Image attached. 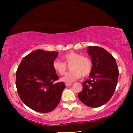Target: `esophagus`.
<instances>
[{
	"label": "esophagus",
	"mask_w": 133,
	"mask_h": 133,
	"mask_svg": "<svg viewBox=\"0 0 133 133\" xmlns=\"http://www.w3.org/2000/svg\"><path fill=\"white\" fill-rule=\"evenodd\" d=\"M72 85V83H65V85H66V87H69V86H71V85Z\"/></svg>",
	"instance_id": "obj_1"
}]
</instances>
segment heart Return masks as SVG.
<instances>
[{
    "mask_svg": "<svg viewBox=\"0 0 133 133\" xmlns=\"http://www.w3.org/2000/svg\"><path fill=\"white\" fill-rule=\"evenodd\" d=\"M65 63L70 65L71 70L61 79V81L66 83H71L79 79L82 75L87 76L90 74L92 70L91 61L86 56H81V54L74 51H70L62 56ZM59 60H55L52 62L54 70L60 75H63L66 71V65Z\"/></svg>",
    "mask_w": 133,
    "mask_h": 133,
    "instance_id": "obj_1",
    "label": "heart"
}]
</instances>
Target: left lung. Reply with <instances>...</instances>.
<instances>
[{
  "label": "left lung",
  "instance_id": "obj_1",
  "mask_svg": "<svg viewBox=\"0 0 133 133\" xmlns=\"http://www.w3.org/2000/svg\"><path fill=\"white\" fill-rule=\"evenodd\" d=\"M87 52L91 58L92 70L78 97L87 106L97 108L108 102L114 94L119 70L116 59L104 48L90 46Z\"/></svg>",
  "mask_w": 133,
  "mask_h": 133
}]
</instances>
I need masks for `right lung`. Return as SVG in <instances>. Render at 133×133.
Here are the masks:
<instances>
[{
    "mask_svg": "<svg viewBox=\"0 0 133 133\" xmlns=\"http://www.w3.org/2000/svg\"><path fill=\"white\" fill-rule=\"evenodd\" d=\"M57 51L34 50L22 60L16 71V85L22 101L32 110L46 113L59 104L65 88L52 68Z\"/></svg>",
    "mask_w": 133,
    "mask_h": 133,
    "instance_id": "obj_1",
    "label": "right lung"
}]
</instances>
